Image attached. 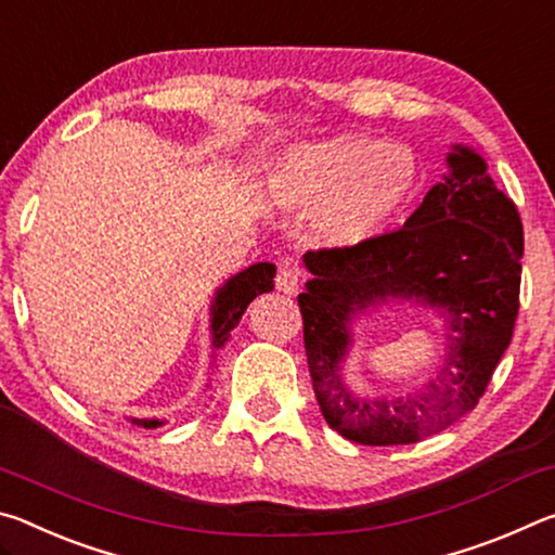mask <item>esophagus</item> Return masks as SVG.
<instances>
[{"mask_svg":"<svg viewBox=\"0 0 555 555\" xmlns=\"http://www.w3.org/2000/svg\"><path fill=\"white\" fill-rule=\"evenodd\" d=\"M298 284H300V274L296 269L291 267H281L279 274H276V288L281 291V294L286 296H294L298 291Z\"/></svg>","mask_w":555,"mask_h":555,"instance_id":"34e87169","label":"esophagus"}]
</instances>
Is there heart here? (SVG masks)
<instances>
[{
  "label": "heart",
  "instance_id": "obj_1",
  "mask_svg": "<svg viewBox=\"0 0 555 555\" xmlns=\"http://www.w3.org/2000/svg\"><path fill=\"white\" fill-rule=\"evenodd\" d=\"M418 183L406 149L364 134H337L288 146L267 178V203L284 212H315L331 247H360L397 218Z\"/></svg>",
  "mask_w": 555,
  "mask_h": 555
}]
</instances>
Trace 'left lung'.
<instances>
[{"instance_id": "left-lung-1", "label": "left lung", "mask_w": 555, "mask_h": 555, "mask_svg": "<svg viewBox=\"0 0 555 555\" xmlns=\"http://www.w3.org/2000/svg\"><path fill=\"white\" fill-rule=\"evenodd\" d=\"M524 228L512 198L494 185L480 154L453 146L448 173L401 230L360 247L306 251L313 279L298 294L313 391L327 426L362 446H409L436 436L490 384L519 313ZM416 299L451 327L444 367L406 398H357L339 367L349 323L364 307Z\"/></svg>"}]
</instances>
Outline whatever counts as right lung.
I'll list each match as a JSON object with an SVG mask.
<instances>
[{
    "instance_id": "add662e5",
    "label": "right lung",
    "mask_w": 555,
    "mask_h": 555,
    "mask_svg": "<svg viewBox=\"0 0 555 555\" xmlns=\"http://www.w3.org/2000/svg\"><path fill=\"white\" fill-rule=\"evenodd\" d=\"M274 276L276 267L269 264V261H259V264H251L249 269L240 271L237 276L224 281V286L218 288L215 300L210 306V333H212V347L220 350V347L228 343L230 331L240 323L242 313L247 311V306L255 300L259 294H267V291L274 288ZM131 424L144 426V428H156L162 426L164 421L158 418H131Z\"/></svg>"
}]
</instances>
